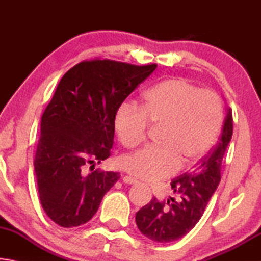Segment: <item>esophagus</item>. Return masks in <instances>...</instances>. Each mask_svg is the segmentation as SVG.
I'll return each instance as SVG.
<instances>
[{
  "label": "esophagus",
  "instance_id": "obj_1",
  "mask_svg": "<svg viewBox=\"0 0 261 261\" xmlns=\"http://www.w3.org/2000/svg\"><path fill=\"white\" fill-rule=\"evenodd\" d=\"M123 183H125V184H136L137 180L134 177H131V176H124V177H123Z\"/></svg>",
  "mask_w": 261,
  "mask_h": 261
}]
</instances>
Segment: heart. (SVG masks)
<instances>
[{
  "mask_svg": "<svg viewBox=\"0 0 261 261\" xmlns=\"http://www.w3.org/2000/svg\"><path fill=\"white\" fill-rule=\"evenodd\" d=\"M222 122V105L210 90L185 78L166 79L145 93L140 109L123 103L114 117V129L125 148L146 138L147 124L158 126L155 141L122 158L123 169L144 180H158L197 163L213 146Z\"/></svg>",
  "mask_w": 261,
  "mask_h": 261,
  "instance_id": "1",
  "label": "heart"
}]
</instances>
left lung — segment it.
I'll return each mask as SVG.
<instances>
[{
    "label": "left lung",
    "instance_id": "8db88e82",
    "mask_svg": "<svg viewBox=\"0 0 261 261\" xmlns=\"http://www.w3.org/2000/svg\"><path fill=\"white\" fill-rule=\"evenodd\" d=\"M232 136V113L227 116L218 144L194 166L191 173L173 179L171 189L178 194L159 201L156 198L136 213V223L143 235L158 243L179 240L191 230L204 214L207 204L221 180V165Z\"/></svg>",
    "mask_w": 261,
    "mask_h": 261
}]
</instances>
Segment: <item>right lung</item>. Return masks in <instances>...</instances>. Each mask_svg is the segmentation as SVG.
<instances>
[{
    "label": "right lung",
    "mask_w": 261,
    "mask_h": 261,
    "mask_svg": "<svg viewBox=\"0 0 261 261\" xmlns=\"http://www.w3.org/2000/svg\"><path fill=\"white\" fill-rule=\"evenodd\" d=\"M156 67L84 61L62 77L42 114L34 159L39 198L56 224L71 228L88 222L120 179L118 173H86L85 168L109 158L115 114Z\"/></svg>",
    "instance_id": "1"
}]
</instances>
